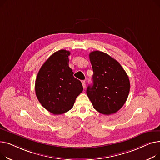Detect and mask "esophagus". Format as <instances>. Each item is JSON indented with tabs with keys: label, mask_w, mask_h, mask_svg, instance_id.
Instances as JSON below:
<instances>
[{
	"label": "esophagus",
	"mask_w": 160,
	"mask_h": 160,
	"mask_svg": "<svg viewBox=\"0 0 160 160\" xmlns=\"http://www.w3.org/2000/svg\"><path fill=\"white\" fill-rule=\"evenodd\" d=\"M82 84L83 88H85V87H86V81H82Z\"/></svg>",
	"instance_id": "1"
}]
</instances>
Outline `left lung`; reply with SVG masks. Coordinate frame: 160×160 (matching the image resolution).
<instances>
[{
	"instance_id": "1",
	"label": "left lung",
	"mask_w": 160,
	"mask_h": 160,
	"mask_svg": "<svg viewBox=\"0 0 160 160\" xmlns=\"http://www.w3.org/2000/svg\"><path fill=\"white\" fill-rule=\"evenodd\" d=\"M90 60L93 72V84L87 90L93 107L102 114L116 113L125 103L130 81L121 64L106 53L92 52Z\"/></svg>"
}]
</instances>
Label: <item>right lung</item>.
<instances>
[{"label":"right lung","mask_w":160,"mask_h":160,"mask_svg":"<svg viewBox=\"0 0 160 160\" xmlns=\"http://www.w3.org/2000/svg\"><path fill=\"white\" fill-rule=\"evenodd\" d=\"M70 55L65 50L53 53L42 64L35 80L37 99L55 115L70 110L83 90L81 82L73 77L68 66Z\"/></svg>","instance_id":"right-lung-1"}]
</instances>
